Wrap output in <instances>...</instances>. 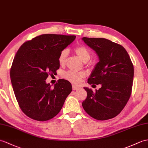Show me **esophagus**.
Returning <instances> with one entry per match:
<instances>
[{
	"label": "esophagus",
	"mask_w": 148,
	"mask_h": 148,
	"mask_svg": "<svg viewBox=\"0 0 148 148\" xmlns=\"http://www.w3.org/2000/svg\"><path fill=\"white\" fill-rule=\"evenodd\" d=\"M79 88L78 86H75V85H73V90H78V89Z\"/></svg>",
	"instance_id": "34e87169"
}]
</instances>
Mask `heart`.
I'll return each mask as SVG.
<instances>
[{"label":"heart","mask_w":148,"mask_h":148,"mask_svg":"<svg viewBox=\"0 0 148 148\" xmlns=\"http://www.w3.org/2000/svg\"><path fill=\"white\" fill-rule=\"evenodd\" d=\"M75 53H76L78 57L83 62H87L90 60L91 58V53L86 47L83 45L77 46L74 49ZM68 56L67 50L65 49L60 53L58 56V61L60 66H64L66 64V58ZM85 76V74L83 73H75L73 71H67L64 74V77L67 81H70L74 84H79L82 81V79Z\"/></svg>","instance_id":"heart-1"}]
</instances>
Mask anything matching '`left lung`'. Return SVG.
<instances>
[{"label": "left lung", "instance_id": "obj_1", "mask_svg": "<svg viewBox=\"0 0 148 148\" xmlns=\"http://www.w3.org/2000/svg\"><path fill=\"white\" fill-rule=\"evenodd\" d=\"M82 40L99 57L88 83L101 85L95 92L84 88L87 98L82 103V107L97 120L112 119L121 112L131 95L134 78L132 61L124 48L110 40L86 37Z\"/></svg>", "mask_w": 148, "mask_h": 148}]
</instances>
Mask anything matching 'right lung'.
I'll return each mask as SVG.
<instances>
[{
  "mask_svg": "<svg viewBox=\"0 0 148 148\" xmlns=\"http://www.w3.org/2000/svg\"><path fill=\"white\" fill-rule=\"evenodd\" d=\"M75 38L74 35L45 34L24 43L17 51L10 71L11 83L20 108L28 117L47 121L62 108L72 85L59 80L51 89L49 75L60 67V53Z\"/></svg>",
  "mask_w": 148,
  "mask_h": 148,
  "instance_id": "right-lung-1",
  "label": "right lung"
}]
</instances>
